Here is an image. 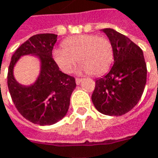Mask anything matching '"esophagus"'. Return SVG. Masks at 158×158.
I'll use <instances>...</instances> for the list:
<instances>
[{"label":"esophagus","instance_id":"esophagus-1","mask_svg":"<svg viewBox=\"0 0 158 158\" xmlns=\"http://www.w3.org/2000/svg\"><path fill=\"white\" fill-rule=\"evenodd\" d=\"M81 81H82V79H75V82H76V84H77V85H79V84L81 83Z\"/></svg>","mask_w":158,"mask_h":158}]
</instances>
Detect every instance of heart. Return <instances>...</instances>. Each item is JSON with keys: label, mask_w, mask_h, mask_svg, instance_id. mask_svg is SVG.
I'll return each instance as SVG.
<instances>
[{"label": "heart", "mask_w": 158, "mask_h": 158, "mask_svg": "<svg viewBox=\"0 0 158 158\" xmlns=\"http://www.w3.org/2000/svg\"><path fill=\"white\" fill-rule=\"evenodd\" d=\"M62 49L52 52V59L58 67L65 73L73 70L77 59L80 65L78 73L100 75L112 64L114 52L109 39L96 34H79L64 40Z\"/></svg>", "instance_id": "1"}]
</instances>
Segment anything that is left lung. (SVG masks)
<instances>
[{
    "label": "left lung",
    "instance_id": "1",
    "mask_svg": "<svg viewBox=\"0 0 158 158\" xmlns=\"http://www.w3.org/2000/svg\"><path fill=\"white\" fill-rule=\"evenodd\" d=\"M113 46L114 64L110 72L96 79L92 100L102 114L121 116L140 100L147 79L146 63L141 48L112 28L101 29Z\"/></svg>",
    "mask_w": 158,
    "mask_h": 158
}]
</instances>
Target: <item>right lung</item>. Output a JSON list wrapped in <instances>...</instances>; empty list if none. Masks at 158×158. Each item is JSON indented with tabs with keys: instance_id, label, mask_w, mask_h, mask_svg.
Wrapping results in <instances>:
<instances>
[{
	"instance_id": "add662e5",
	"label": "right lung",
	"mask_w": 158,
	"mask_h": 158,
	"mask_svg": "<svg viewBox=\"0 0 158 158\" xmlns=\"http://www.w3.org/2000/svg\"><path fill=\"white\" fill-rule=\"evenodd\" d=\"M58 35L40 34L30 37L13 54L7 73V86L16 109L30 122L51 125L67 113L70 98L76 87L75 79L62 73L54 62L52 51ZM31 55L38 59L40 73L30 86L16 80L13 69L22 56Z\"/></svg>"
}]
</instances>
